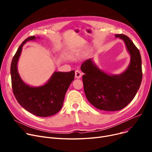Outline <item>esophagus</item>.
<instances>
[{
    "instance_id": "1",
    "label": "esophagus",
    "mask_w": 152,
    "mask_h": 152,
    "mask_svg": "<svg viewBox=\"0 0 152 152\" xmlns=\"http://www.w3.org/2000/svg\"><path fill=\"white\" fill-rule=\"evenodd\" d=\"M81 76H82L81 72L79 70H76V71H75V77H76V78L79 79V78L81 77Z\"/></svg>"
}]
</instances>
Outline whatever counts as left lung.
<instances>
[{
	"instance_id": "8db88e82",
	"label": "left lung",
	"mask_w": 152,
	"mask_h": 152,
	"mask_svg": "<svg viewBox=\"0 0 152 152\" xmlns=\"http://www.w3.org/2000/svg\"><path fill=\"white\" fill-rule=\"evenodd\" d=\"M124 41L131 60L127 69L119 75H109L95 65L92 58L81 66L86 96L91 104L101 110L118 111L133 100L141 84L142 60L139 49L129 37L116 34Z\"/></svg>"
}]
</instances>
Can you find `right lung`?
<instances>
[{
    "label": "right lung",
    "instance_id": "obj_1",
    "mask_svg": "<svg viewBox=\"0 0 152 152\" xmlns=\"http://www.w3.org/2000/svg\"><path fill=\"white\" fill-rule=\"evenodd\" d=\"M37 38L31 36L26 39L14 55L10 67L12 86L15 97L21 107L36 116L47 117L58 113L62 108L65 94L75 73L74 70L55 71L49 81L39 87L30 86L24 82L18 73V60L23 45Z\"/></svg>",
    "mask_w": 152,
    "mask_h": 152
}]
</instances>
